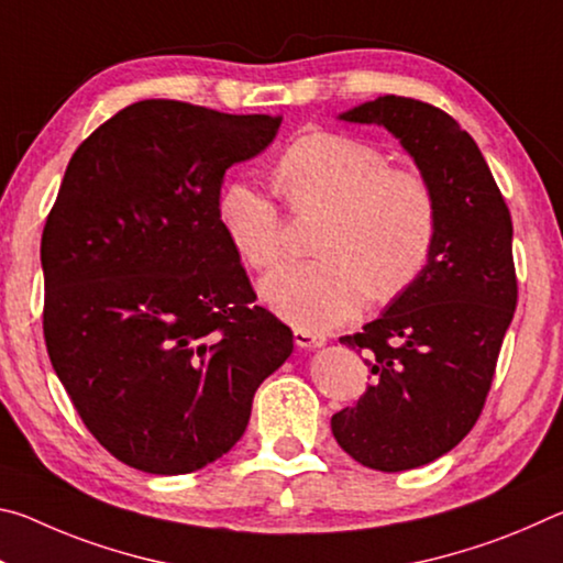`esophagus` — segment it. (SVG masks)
I'll list each match as a JSON object with an SVG mask.
<instances>
[{
    "mask_svg": "<svg viewBox=\"0 0 563 563\" xmlns=\"http://www.w3.org/2000/svg\"><path fill=\"white\" fill-rule=\"evenodd\" d=\"M292 335H295V345H298V347H305V350L325 345V338L318 335V332H310V330H300V328H298V330L292 332Z\"/></svg>",
    "mask_w": 563,
    "mask_h": 563,
    "instance_id": "1",
    "label": "esophagus"
}]
</instances>
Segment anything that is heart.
<instances>
[{"instance_id": "1", "label": "heart", "mask_w": 563, "mask_h": 563, "mask_svg": "<svg viewBox=\"0 0 563 563\" xmlns=\"http://www.w3.org/2000/svg\"><path fill=\"white\" fill-rule=\"evenodd\" d=\"M292 211L325 216L320 261L290 263L263 280V298L300 330H330L355 318L367 295L389 302L417 283L430 261L440 206L422 170L389 166L383 148L338 131H310L275 166ZM228 243L247 268L283 261L285 228L273 196L228 180L216 203Z\"/></svg>"}]
</instances>
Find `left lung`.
<instances>
[{
  "mask_svg": "<svg viewBox=\"0 0 563 563\" xmlns=\"http://www.w3.org/2000/svg\"><path fill=\"white\" fill-rule=\"evenodd\" d=\"M340 119L393 131L440 206L417 283L340 338L365 352L375 377L355 407L332 415V434L362 466L405 472L454 450L487 402L519 295L511 213L479 146L446 111L387 93Z\"/></svg>",
  "mask_w": 563,
  "mask_h": 563,
  "instance_id": "8db88e82",
  "label": "left lung"
}]
</instances>
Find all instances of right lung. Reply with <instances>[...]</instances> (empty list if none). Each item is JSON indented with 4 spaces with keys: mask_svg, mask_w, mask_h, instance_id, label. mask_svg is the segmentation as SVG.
<instances>
[{
    "mask_svg": "<svg viewBox=\"0 0 563 563\" xmlns=\"http://www.w3.org/2000/svg\"><path fill=\"white\" fill-rule=\"evenodd\" d=\"M283 117L146 99L66 166L42 233L44 340L81 422L148 474H188L241 440L292 330L255 305L218 223L225 170Z\"/></svg>",
    "mask_w": 563,
    "mask_h": 563,
    "instance_id": "add662e5",
    "label": "right lung"
}]
</instances>
